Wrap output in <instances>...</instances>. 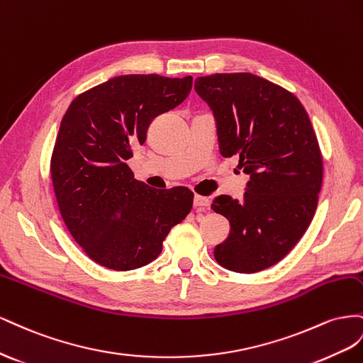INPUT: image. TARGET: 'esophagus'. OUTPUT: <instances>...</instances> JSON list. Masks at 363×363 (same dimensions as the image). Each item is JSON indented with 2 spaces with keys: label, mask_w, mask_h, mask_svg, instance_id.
Returning <instances> with one entry per match:
<instances>
[{
  "label": "esophagus",
  "mask_w": 363,
  "mask_h": 363,
  "mask_svg": "<svg viewBox=\"0 0 363 363\" xmlns=\"http://www.w3.org/2000/svg\"><path fill=\"white\" fill-rule=\"evenodd\" d=\"M210 205V199L205 198V196H201V194H196L194 196V206L196 208H206V206Z\"/></svg>",
  "instance_id": "esophagus-1"
}]
</instances>
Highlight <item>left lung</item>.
I'll return each instance as SVG.
<instances>
[{"label":"left lung","mask_w":363,"mask_h":363,"mask_svg":"<svg viewBox=\"0 0 363 363\" xmlns=\"http://www.w3.org/2000/svg\"><path fill=\"white\" fill-rule=\"evenodd\" d=\"M196 92L217 120L222 157L251 174L243 199L219 196L211 208L231 225L216 262L260 272L292 251L312 222L324 162L304 106L291 91L251 72L198 77Z\"/></svg>","instance_id":"1"}]
</instances>
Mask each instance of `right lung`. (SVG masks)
Segmentation results:
<instances>
[{
    "instance_id": "1",
    "label": "right lung",
    "mask_w": 363,
    "mask_h": 363,
    "mask_svg": "<svg viewBox=\"0 0 363 363\" xmlns=\"http://www.w3.org/2000/svg\"><path fill=\"white\" fill-rule=\"evenodd\" d=\"M191 85V76H118L79 94L62 118L50 162L57 206L72 239L100 266L149 264L191 211V190L152 189L128 165L152 120L181 105Z\"/></svg>"
}]
</instances>
